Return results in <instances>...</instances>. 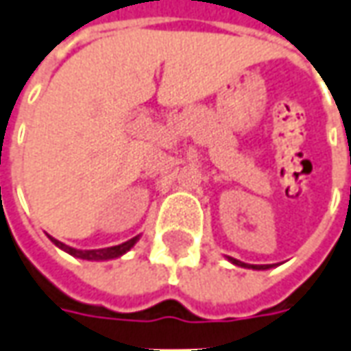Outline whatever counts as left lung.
Instances as JSON below:
<instances>
[{"mask_svg":"<svg viewBox=\"0 0 351 351\" xmlns=\"http://www.w3.org/2000/svg\"><path fill=\"white\" fill-rule=\"evenodd\" d=\"M229 262L233 263V265H239V267H246V269H269V267H273L275 263H269V265H252V263H245V262H241V260H235V258H227Z\"/></svg>","mask_w":351,"mask_h":351,"instance_id":"8db88e82","label":"left lung"}]
</instances>
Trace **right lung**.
<instances>
[{"label":"right lung","instance_id":"obj_1","mask_svg":"<svg viewBox=\"0 0 351 351\" xmlns=\"http://www.w3.org/2000/svg\"><path fill=\"white\" fill-rule=\"evenodd\" d=\"M51 239V243L55 246H59L60 250H64V252H69L70 256H74V258H80V260H89V262H105V260H114V258H120V256H124L130 248H134V245L139 241V235L134 237V239H130V241H125L122 245L118 246H110V248H97V250H78V248H72V246L64 245V243H60L57 239H53L51 235H47Z\"/></svg>","mask_w":351,"mask_h":351}]
</instances>
